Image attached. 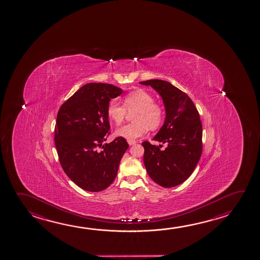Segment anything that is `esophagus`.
<instances>
[{
  "label": "esophagus",
  "mask_w": 260,
  "mask_h": 260,
  "mask_svg": "<svg viewBox=\"0 0 260 260\" xmlns=\"http://www.w3.org/2000/svg\"><path fill=\"white\" fill-rule=\"evenodd\" d=\"M128 145H134L135 143H136V141H128Z\"/></svg>",
  "instance_id": "34e87169"
}]
</instances>
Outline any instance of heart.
Instances as JSON below:
<instances>
[{
  "label": "heart",
  "instance_id": "obj_1",
  "mask_svg": "<svg viewBox=\"0 0 260 260\" xmlns=\"http://www.w3.org/2000/svg\"><path fill=\"white\" fill-rule=\"evenodd\" d=\"M127 111L129 113L135 111L132 114V120L134 122L118 128L116 135L128 141H134L143 136L148 128L150 129L159 128L164 119L161 106L155 102L151 94L143 89H137L127 94L123 98V106L116 101H111L107 108L109 119L117 126L123 122Z\"/></svg>",
  "mask_w": 260,
  "mask_h": 260
}]
</instances>
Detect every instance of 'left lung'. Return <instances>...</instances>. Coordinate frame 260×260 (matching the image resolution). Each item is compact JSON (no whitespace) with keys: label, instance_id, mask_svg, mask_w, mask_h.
<instances>
[{"label":"left lung","instance_id":"1","mask_svg":"<svg viewBox=\"0 0 260 260\" xmlns=\"http://www.w3.org/2000/svg\"><path fill=\"white\" fill-rule=\"evenodd\" d=\"M150 86L164 101L166 117L153 141L166 144L142 142L143 161L147 173L165 188L177 186L190 177L202 155L203 128L198 110L186 93L160 79L142 81Z\"/></svg>","mask_w":260,"mask_h":260}]
</instances>
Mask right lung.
<instances>
[{
    "label": "right lung",
    "instance_id": "obj_1",
    "mask_svg": "<svg viewBox=\"0 0 260 260\" xmlns=\"http://www.w3.org/2000/svg\"><path fill=\"white\" fill-rule=\"evenodd\" d=\"M122 91L110 84L88 83L58 110L55 144L60 164L70 180L83 190L101 191L110 186L128 148L121 137L102 145L110 134L107 108L110 100Z\"/></svg>",
    "mask_w": 260,
    "mask_h": 260
}]
</instances>
